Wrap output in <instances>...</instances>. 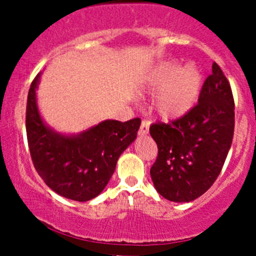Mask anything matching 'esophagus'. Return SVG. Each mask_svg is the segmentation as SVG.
Listing matches in <instances>:
<instances>
[{
  "label": "esophagus",
  "instance_id": "obj_1",
  "mask_svg": "<svg viewBox=\"0 0 256 256\" xmlns=\"http://www.w3.org/2000/svg\"><path fill=\"white\" fill-rule=\"evenodd\" d=\"M148 126L150 122L147 120H142L141 121V126H140V130H138V135L144 136L146 134H148Z\"/></svg>",
  "mask_w": 256,
  "mask_h": 256
}]
</instances>
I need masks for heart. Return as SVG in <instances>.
Segmentation results:
<instances>
[{
	"instance_id": "1",
	"label": "heart",
	"mask_w": 256,
	"mask_h": 256,
	"mask_svg": "<svg viewBox=\"0 0 256 256\" xmlns=\"http://www.w3.org/2000/svg\"><path fill=\"white\" fill-rule=\"evenodd\" d=\"M144 88L160 90L156 108L164 118H176L194 106L202 90V76L192 66L178 69L174 62H164L150 70Z\"/></svg>"
}]
</instances>
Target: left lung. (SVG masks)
Wrapping results in <instances>:
<instances>
[{
  "instance_id": "8db88e82",
  "label": "left lung",
  "mask_w": 256,
  "mask_h": 256,
  "mask_svg": "<svg viewBox=\"0 0 256 256\" xmlns=\"http://www.w3.org/2000/svg\"><path fill=\"white\" fill-rule=\"evenodd\" d=\"M234 109L230 84L214 62L198 104L168 124L150 126L158 148L150 174L162 197L190 202L212 187L233 141Z\"/></svg>"
}]
</instances>
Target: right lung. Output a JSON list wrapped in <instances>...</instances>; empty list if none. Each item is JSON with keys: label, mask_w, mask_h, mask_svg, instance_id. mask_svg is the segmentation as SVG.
I'll list each match as a JSON object with an SVG mask.
<instances>
[{"label": "right lung", "mask_w": 256, "mask_h": 256, "mask_svg": "<svg viewBox=\"0 0 256 256\" xmlns=\"http://www.w3.org/2000/svg\"><path fill=\"white\" fill-rule=\"evenodd\" d=\"M40 74L30 84L26 131L33 166L50 190L69 200L86 202L102 193L120 154L138 135L141 118L106 120L78 136H63L47 128L36 104Z\"/></svg>", "instance_id": "obj_1"}]
</instances>
